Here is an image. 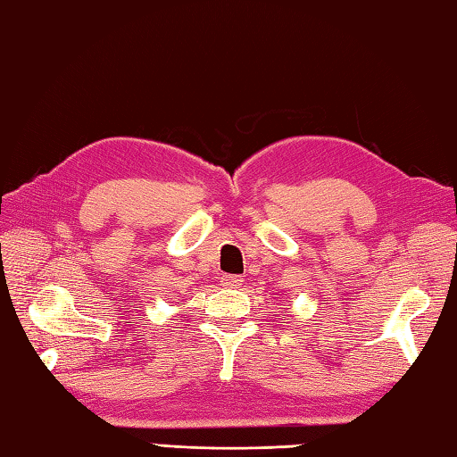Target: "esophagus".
<instances>
[{
  "label": "esophagus",
  "mask_w": 457,
  "mask_h": 457,
  "mask_svg": "<svg viewBox=\"0 0 457 457\" xmlns=\"http://www.w3.org/2000/svg\"><path fill=\"white\" fill-rule=\"evenodd\" d=\"M222 284H225V287H228V288H238L240 284H243V278L237 277V274H227V277L222 278Z\"/></svg>",
  "instance_id": "1"
}]
</instances>
